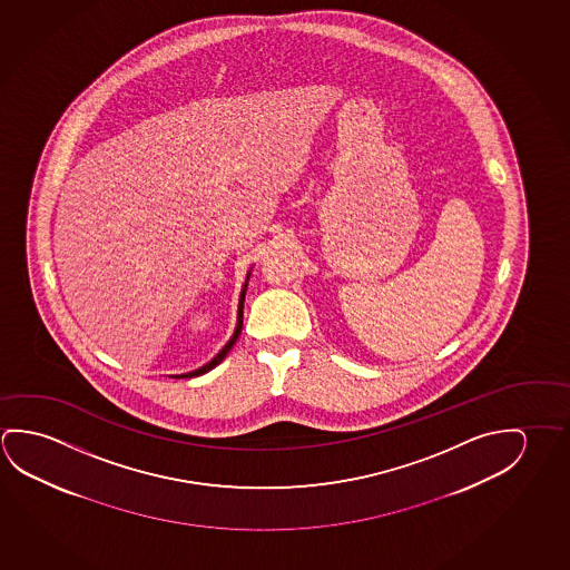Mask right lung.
<instances>
[{
	"mask_svg": "<svg viewBox=\"0 0 570 570\" xmlns=\"http://www.w3.org/2000/svg\"><path fill=\"white\" fill-rule=\"evenodd\" d=\"M247 279H249V275H247ZM245 289H247V283L244 285V291H242V297H239V313H237V326H235V333L232 338H229V343L219 351V354H217L216 358L214 361L208 362L206 366H202V368H198V371L188 372V374H180L178 379H191V376H199V374H206V372L212 371V368H216L217 364L219 362L224 361L226 358V354L232 351V346H234L235 341L239 338V333H242V326H244V301H245Z\"/></svg>",
	"mask_w": 570,
	"mask_h": 570,
	"instance_id": "obj_1",
	"label": "right lung"
}]
</instances>
